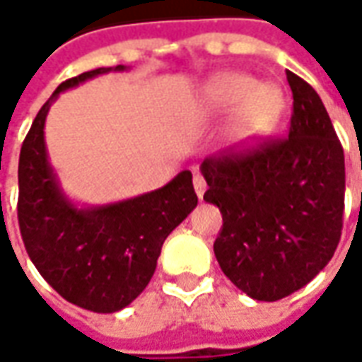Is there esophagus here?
Segmentation results:
<instances>
[{"instance_id": "obj_1", "label": "esophagus", "mask_w": 362, "mask_h": 362, "mask_svg": "<svg viewBox=\"0 0 362 362\" xmlns=\"http://www.w3.org/2000/svg\"><path fill=\"white\" fill-rule=\"evenodd\" d=\"M194 190L198 194V198H204V192H206V180H204V176H202L200 172H196L194 174Z\"/></svg>"}]
</instances>
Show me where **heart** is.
Returning <instances> with one entry per match:
<instances>
[{"label":"heart","instance_id":"heart-1","mask_svg":"<svg viewBox=\"0 0 362 362\" xmlns=\"http://www.w3.org/2000/svg\"><path fill=\"white\" fill-rule=\"evenodd\" d=\"M208 100L220 112L238 110L235 134L242 140L265 136L284 112V97L277 88L238 73L216 78L208 87Z\"/></svg>","mask_w":362,"mask_h":362}]
</instances>
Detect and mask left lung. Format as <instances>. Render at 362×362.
<instances>
[{"label": "left lung", "instance_id": "obj_1", "mask_svg": "<svg viewBox=\"0 0 362 362\" xmlns=\"http://www.w3.org/2000/svg\"><path fill=\"white\" fill-rule=\"evenodd\" d=\"M293 93L285 139H264L202 162L204 200L222 212L216 259L257 301L295 293L335 253L345 210V154L315 88L287 71Z\"/></svg>", "mask_w": 362, "mask_h": 362}]
</instances>
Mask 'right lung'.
Instances as JSON below:
<instances>
[{"label": "right lung", "instance_id": "add662e5", "mask_svg": "<svg viewBox=\"0 0 362 362\" xmlns=\"http://www.w3.org/2000/svg\"><path fill=\"white\" fill-rule=\"evenodd\" d=\"M109 71H87L59 85L27 132L17 170V220L31 262L69 303L95 313L120 311L144 291L164 240L198 204L190 170L158 190L109 206L77 208L65 198L47 158V112L59 93Z\"/></svg>", "mask_w": 362, "mask_h": 362}]
</instances>
